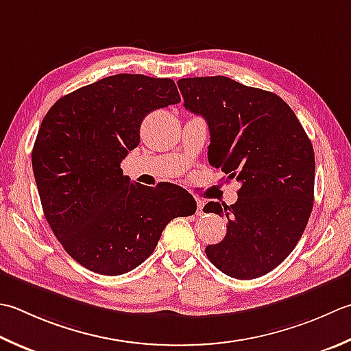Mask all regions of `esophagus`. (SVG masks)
<instances>
[{"mask_svg": "<svg viewBox=\"0 0 351 351\" xmlns=\"http://www.w3.org/2000/svg\"><path fill=\"white\" fill-rule=\"evenodd\" d=\"M202 208H204V202L197 201V210H196L197 215H202Z\"/></svg>", "mask_w": 351, "mask_h": 351, "instance_id": "esophagus-1", "label": "esophagus"}]
</instances>
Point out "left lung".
<instances>
[{
	"instance_id": "left-lung-1",
	"label": "left lung",
	"mask_w": 351,
	"mask_h": 351,
	"mask_svg": "<svg viewBox=\"0 0 351 351\" xmlns=\"http://www.w3.org/2000/svg\"><path fill=\"white\" fill-rule=\"evenodd\" d=\"M178 86L185 109L207 120L210 166L242 184L236 204L204 207L228 219L226 236L205 254L232 278L262 277L293 251L311 217L312 143L277 94L223 75L180 79Z\"/></svg>"
}]
</instances>
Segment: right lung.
I'll use <instances>...</instances> for the list:
<instances>
[{
	"label": "right lung",
	"mask_w": 351,
	"mask_h": 351,
	"mask_svg": "<svg viewBox=\"0 0 351 351\" xmlns=\"http://www.w3.org/2000/svg\"><path fill=\"white\" fill-rule=\"evenodd\" d=\"M180 101L171 79L115 74L60 97L40 123L32 166L44 215L86 269L111 277L135 269L171 219L196 211L180 185L144 187L120 169L144 117Z\"/></svg>",
	"instance_id": "1"
}]
</instances>
